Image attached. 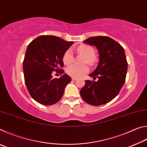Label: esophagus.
Listing matches in <instances>:
<instances>
[{
    "instance_id": "1",
    "label": "esophagus",
    "mask_w": 147,
    "mask_h": 147,
    "mask_svg": "<svg viewBox=\"0 0 147 147\" xmlns=\"http://www.w3.org/2000/svg\"><path fill=\"white\" fill-rule=\"evenodd\" d=\"M72 80H74V81H75V80H76L77 78H74V77H73V78H72Z\"/></svg>"
}]
</instances>
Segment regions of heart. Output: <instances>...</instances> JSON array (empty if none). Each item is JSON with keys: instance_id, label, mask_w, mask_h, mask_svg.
<instances>
[{"instance_id": "b5f03b06", "label": "heart", "mask_w": 147, "mask_h": 147, "mask_svg": "<svg viewBox=\"0 0 147 147\" xmlns=\"http://www.w3.org/2000/svg\"><path fill=\"white\" fill-rule=\"evenodd\" d=\"M78 53L83 54L84 58L83 59V63H87L89 65H93L96 61V58L94 56V49L93 47L88 45H81L77 48ZM63 62L65 65H68L71 64L73 61V54L71 49L65 52L63 56ZM66 72L69 76L74 78H78L83 76L84 74L88 73L89 68L86 65H71L67 67L66 69Z\"/></svg>"}]
</instances>
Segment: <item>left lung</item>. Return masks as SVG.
<instances>
[{
  "label": "left lung",
  "mask_w": 147,
  "mask_h": 147,
  "mask_svg": "<svg viewBox=\"0 0 147 147\" xmlns=\"http://www.w3.org/2000/svg\"><path fill=\"white\" fill-rule=\"evenodd\" d=\"M84 43L96 47L98 51V66L89 74L98 80H86L80 95L91 105H102L117 96L125 82L128 69L125 52L120 44L107 36L91 37Z\"/></svg>",
  "instance_id": "obj_1"
}]
</instances>
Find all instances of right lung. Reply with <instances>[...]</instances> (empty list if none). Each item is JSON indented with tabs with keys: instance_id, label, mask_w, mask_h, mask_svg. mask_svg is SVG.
<instances>
[{
	"instance_id": "obj_1",
	"label": "right lung",
	"mask_w": 147,
	"mask_h": 147,
	"mask_svg": "<svg viewBox=\"0 0 147 147\" xmlns=\"http://www.w3.org/2000/svg\"><path fill=\"white\" fill-rule=\"evenodd\" d=\"M74 43L54 36H41L27 47L23 61L24 82L31 96L43 105H53L60 100L71 78L63 71V56ZM56 70L62 74L53 79L51 73Z\"/></svg>"
}]
</instances>
